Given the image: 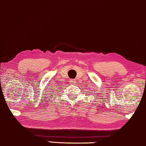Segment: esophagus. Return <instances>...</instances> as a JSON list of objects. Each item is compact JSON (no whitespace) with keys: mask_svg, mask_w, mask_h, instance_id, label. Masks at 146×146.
Instances as JSON below:
<instances>
[{"mask_svg":"<svg viewBox=\"0 0 146 146\" xmlns=\"http://www.w3.org/2000/svg\"><path fill=\"white\" fill-rule=\"evenodd\" d=\"M70 83H75V81H74V80H70Z\"/></svg>","mask_w":146,"mask_h":146,"instance_id":"34e87169","label":"esophagus"}]
</instances>
